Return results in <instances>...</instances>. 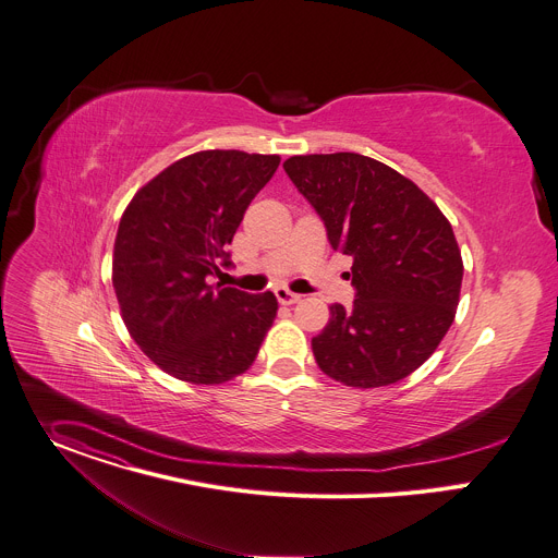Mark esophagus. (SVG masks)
I'll use <instances>...</instances> for the list:
<instances>
[{"label":"esophagus","mask_w":558,"mask_h":558,"mask_svg":"<svg viewBox=\"0 0 558 558\" xmlns=\"http://www.w3.org/2000/svg\"><path fill=\"white\" fill-rule=\"evenodd\" d=\"M276 298H278L280 305H295V302L300 300L298 293H293V291H289V289H284V287H278V289H276Z\"/></svg>","instance_id":"1"}]
</instances>
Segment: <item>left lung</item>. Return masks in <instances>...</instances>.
Returning a JSON list of instances; mask_svg holds the SVG:
<instances>
[{"label":"left lung","mask_w":558,"mask_h":558,"mask_svg":"<svg viewBox=\"0 0 558 558\" xmlns=\"http://www.w3.org/2000/svg\"><path fill=\"white\" fill-rule=\"evenodd\" d=\"M289 180L353 258L349 310L331 305L312 340L318 367L347 387H385L418 369L459 307L463 260L434 202L391 167L361 154L293 156Z\"/></svg>","instance_id":"1"}]
</instances>
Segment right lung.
Listing matches in <instances>:
<instances>
[{"instance_id":"1","label":"right lung","mask_w":558,"mask_h":558,"mask_svg":"<svg viewBox=\"0 0 558 558\" xmlns=\"http://www.w3.org/2000/svg\"><path fill=\"white\" fill-rule=\"evenodd\" d=\"M278 165V156L199 150L144 184L120 220L113 289L122 320L180 380L220 385L244 374L276 318L271 291L251 295L209 278L231 267L227 246Z\"/></svg>"}]
</instances>
